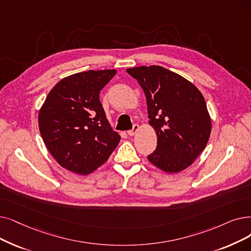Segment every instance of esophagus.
Masks as SVG:
<instances>
[{
	"label": "esophagus",
	"instance_id": "34e87169",
	"mask_svg": "<svg viewBox=\"0 0 251 251\" xmlns=\"http://www.w3.org/2000/svg\"><path fill=\"white\" fill-rule=\"evenodd\" d=\"M138 128H139V126H138L137 124H134V125H133V127H132V129L128 130V131H127V134H128L129 136H133V135L137 132Z\"/></svg>",
	"mask_w": 251,
	"mask_h": 251
}]
</instances>
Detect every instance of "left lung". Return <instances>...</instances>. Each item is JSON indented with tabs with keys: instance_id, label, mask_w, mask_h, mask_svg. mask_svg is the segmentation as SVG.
Instances as JSON below:
<instances>
[{
	"instance_id": "obj_1",
	"label": "left lung",
	"mask_w": 251,
	"mask_h": 251,
	"mask_svg": "<svg viewBox=\"0 0 251 251\" xmlns=\"http://www.w3.org/2000/svg\"><path fill=\"white\" fill-rule=\"evenodd\" d=\"M126 71L143 88L150 124L157 132V148L149 161L169 173L186 169L210 136L211 120L203 95L181 75L159 65Z\"/></svg>"
}]
</instances>
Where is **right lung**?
<instances>
[{"label": "right lung", "mask_w": 251, "mask_h": 251, "mask_svg": "<svg viewBox=\"0 0 251 251\" xmlns=\"http://www.w3.org/2000/svg\"><path fill=\"white\" fill-rule=\"evenodd\" d=\"M116 70L88 71L60 80L39 113L43 140L59 164L72 172L89 174L111 156L120 135L108 123L100 90Z\"/></svg>", "instance_id": "right-lung-1"}]
</instances>
